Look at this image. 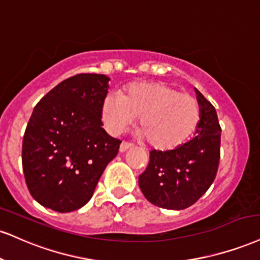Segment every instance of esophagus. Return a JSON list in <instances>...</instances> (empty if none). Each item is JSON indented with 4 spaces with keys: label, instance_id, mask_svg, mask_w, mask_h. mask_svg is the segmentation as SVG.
Here are the masks:
<instances>
[{
    "label": "esophagus",
    "instance_id": "1",
    "mask_svg": "<svg viewBox=\"0 0 260 260\" xmlns=\"http://www.w3.org/2000/svg\"><path fill=\"white\" fill-rule=\"evenodd\" d=\"M131 148H133V144L127 143V142H122L121 145H120V152L127 151V150H129Z\"/></svg>",
    "mask_w": 260,
    "mask_h": 260
}]
</instances>
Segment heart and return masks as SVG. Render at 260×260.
<instances>
[{
  "label": "heart",
  "instance_id": "b5f03b06",
  "mask_svg": "<svg viewBox=\"0 0 260 260\" xmlns=\"http://www.w3.org/2000/svg\"><path fill=\"white\" fill-rule=\"evenodd\" d=\"M139 116V131L151 149L172 151L195 132L200 106L191 95L164 82H133L122 94L109 93L102 118L111 134H121Z\"/></svg>",
  "mask_w": 260,
  "mask_h": 260
}]
</instances>
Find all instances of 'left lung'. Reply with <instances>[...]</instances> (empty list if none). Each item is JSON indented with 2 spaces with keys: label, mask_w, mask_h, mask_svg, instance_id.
Masks as SVG:
<instances>
[{
  "label": "left lung",
  "mask_w": 260,
  "mask_h": 260,
  "mask_svg": "<svg viewBox=\"0 0 260 260\" xmlns=\"http://www.w3.org/2000/svg\"><path fill=\"white\" fill-rule=\"evenodd\" d=\"M200 121L191 140L172 151L150 152L139 187L152 205L184 209L193 205L213 183L220 158V133L214 106L195 88Z\"/></svg>",
  "instance_id": "1"
}]
</instances>
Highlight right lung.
<instances>
[{
  "label": "right lung",
  "instance_id": "1",
  "mask_svg": "<svg viewBox=\"0 0 260 260\" xmlns=\"http://www.w3.org/2000/svg\"><path fill=\"white\" fill-rule=\"evenodd\" d=\"M109 81L100 74L75 75L34 109L21 161L27 189L43 207L60 213L83 207L117 155L121 140L102 127Z\"/></svg>",
  "mask_w": 260,
  "mask_h": 260
}]
</instances>
